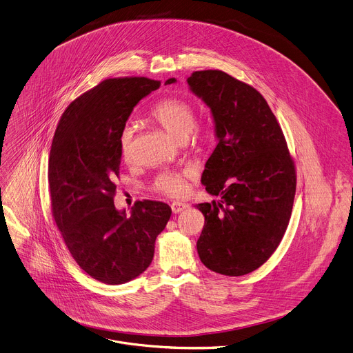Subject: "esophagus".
<instances>
[{"label": "esophagus", "mask_w": 353, "mask_h": 353, "mask_svg": "<svg viewBox=\"0 0 353 353\" xmlns=\"http://www.w3.org/2000/svg\"><path fill=\"white\" fill-rule=\"evenodd\" d=\"M170 208H172V212L176 214V213L183 212V210L187 208V203H184V202H173V203L170 205Z\"/></svg>", "instance_id": "34e87169"}]
</instances>
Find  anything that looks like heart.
Listing matches in <instances>:
<instances>
[{"instance_id": "heart-1", "label": "heart", "mask_w": 353, "mask_h": 353, "mask_svg": "<svg viewBox=\"0 0 353 353\" xmlns=\"http://www.w3.org/2000/svg\"><path fill=\"white\" fill-rule=\"evenodd\" d=\"M151 118L158 122L168 133L188 148H201L212 137V128L208 125L195 123V108L192 103L181 97H166L161 100L152 110ZM133 126L125 125L119 132V148L123 158H129L133 144ZM194 177L190 170H168L159 173L154 183L152 191L177 198L185 192L187 181Z\"/></svg>"}]
</instances>
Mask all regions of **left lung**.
<instances>
[{"mask_svg": "<svg viewBox=\"0 0 353 353\" xmlns=\"http://www.w3.org/2000/svg\"><path fill=\"white\" fill-rule=\"evenodd\" d=\"M173 82L170 78L166 85ZM187 82L210 107L219 139L201 181L221 199L196 206L205 216L198 254L217 274L246 275L274 254L286 232L296 165L276 117L257 89L221 70L194 71Z\"/></svg>", "mask_w": 353, "mask_h": 353, "instance_id": "1", "label": "left lung"}]
</instances>
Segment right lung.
<instances>
[{
	"instance_id": "add662e5",
	"label": "right lung",
	"mask_w": 353,
	"mask_h": 353,
	"mask_svg": "<svg viewBox=\"0 0 353 353\" xmlns=\"http://www.w3.org/2000/svg\"><path fill=\"white\" fill-rule=\"evenodd\" d=\"M159 86L145 77L104 79L70 103L52 140V216L75 263L105 285L129 282L150 267L172 214L158 201H137L129 217L114 206L119 132L133 107Z\"/></svg>"
}]
</instances>
